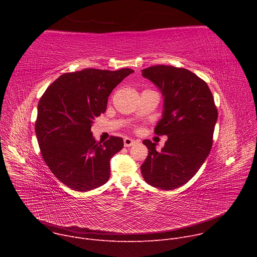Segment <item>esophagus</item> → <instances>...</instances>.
<instances>
[{
  "label": "esophagus",
  "instance_id": "esophagus-1",
  "mask_svg": "<svg viewBox=\"0 0 257 257\" xmlns=\"http://www.w3.org/2000/svg\"><path fill=\"white\" fill-rule=\"evenodd\" d=\"M135 143H136V141L134 139H131V138H128V137L124 138V146H125V148H129V146H132Z\"/></svg>",
  "mask_w": 257,
  "mask_h": 257
}]
</instances>
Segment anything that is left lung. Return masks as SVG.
Here are the masks:
<instances>
[{"label":"left lung","mask_w":257,"mask_h":257,"mask_svg":"<svg viewBox=\"0 0 257 257\" xmlns=\"http://www.w3.org/2000/svg\"><path fill=\"white\" fill-rule=\"evenodd\" d=\"M141 72L162 92L163 115L155 132L168 136L161 151L143 140L149 156L141 174L150 185L173 190L187 183L208 157L217 109L207 84L187 69L159 65Z\"/></svg>","instance_id":"obj_1"}]
</instances>
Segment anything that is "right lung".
<instances>
[{
	"label": "right lung",
	"mask_w": 257,
	"mask_h": 257,
	"mask_svg": "<svg viewBox=\"0 0 257 257\" xmlns=\"http://www.w3.org/2000/svg\"><path fill=\"white\" fill-rule=\"evenodd\" d=\"M134 71L83 69L65 73L46 90L38 105L35 134L52 173L76 191L97 188L109 178V161L124 142L92 136L93 120L105 112L113 89Z\"/></svg>",
	"instance_id": "right-lung-1"
}]
</instances>
